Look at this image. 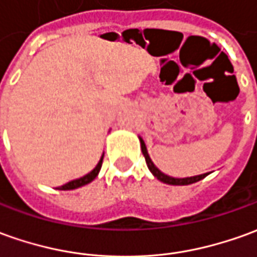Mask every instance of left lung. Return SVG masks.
Wrapping results in <instances>:
<instances>
[{
	"label": "left lung",
	"instance_id": "obj_1",
	"mask_svg": "<svg viewBox=\"0 0 257 257\" xmlns=\"http://www.w3.org/2000/svg\"><path fill=\"white\" fill-rule=\"evenodd\" d=\"M140 143H141V151H143V155H144V158H146L147 166H148V169L151 171L152 175L159 179L161 182H164V183H168V185H192V183H196V182H199V180L204 179L208 173H204V175H199V176H192V178H183V179H176V178H171V176H168L165 173H162L159 171L157 166L152 164L151 158H150V155H148V152H147V147L144 144V141L143 139H140Z\"/></svg>",
	"mask_w": 257,
	"mask_h": 257
}]
</instances>
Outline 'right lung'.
Wrapping results in <instances>:
<instances>
[{
  "instance_id": "obj_1",
  "label": "right lung",
  "mask_w": 257,
  "mask_h": 257,
  "mask_svg": "<svg viewBox=\"0 0 257 257\" xmlns=\"http://www.w3.org/2000/svg\"><path fill=\"white\" fill-rule=\"evenodd\" d=\"M102 161H103V155H102V158H100V161L98 162V165L95 166V169H93L92 172H89L88 175H85L82 178H79V179L71 180V182H68V183H65V185L60 186L58 189H60V190H72V189H77V187H81V186L88 185L89 182H92V180L98 176L99 171H100V168H102Z\"/></svg>"
}]
</instances>
